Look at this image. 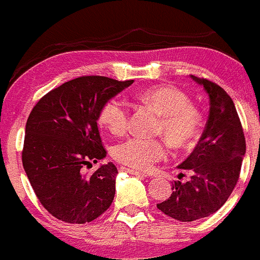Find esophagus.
<instances>
[{"label":"esophagus","mask_w":260,"mask_h":260,"mask_svg":"<svg viewBox=\"0 0 260 260\" xmlns=\"http://www.w3.org/2000/svg\"><path fill=\"white\" fill-rule=\"evenodd\" d=\"M121 170H123V172L128 173V174H132V175H137V176H147L144 173H141L138 172V170H133V169H129V168H122Z\"/></svg>","instance_id":"1"}]
</instances>
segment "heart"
Returning a JSON list of instances; mask_svg holds the SVG:
<instances>
[{
  "mask_svg": "<svg viewBox=\"0 0 260 260\" xmlns=\"http://www.w3.org/2000/svg\"><path fill=\"white\" fill-rule=\"evenodd\" d=\"M137 100L160 115L156 133L164 136L173 148L187 149L198 143L204 119L184 91L172 85H156L139 91ZM98 121L108 132L119 136L127 131L129 111L118 99H110L100 108ZM167 153L168 145L162 138L133 137L113 149L116 160L133 170H148L154 162L164 159Z\"/></svg>",
  "mask_w": 260,
  "mask_h": 260,
  "instance_id": "b5f03b06",
  "label": "heart"
}]
</instances>
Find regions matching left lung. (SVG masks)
Segmentation results:
<instances>
[{"label": "left lung", "instance_id": "1", "mask_svg": "<svg viewBox=\"0 0 260 260\" xmlns=\"http://www.w3.org/2000/svg\"><path fill=\"white\" fill-rule=\"evenodd\" d=\"M210 98V115L198 145L179 169L190 180L174 181L170 198L156 205L164 215L180 222L207 217L222 207L237 185L246 138L232 99L216 82L191 75Z\"/></svg>", "mask_w": 260, "mask_h": 260}]
</instances>
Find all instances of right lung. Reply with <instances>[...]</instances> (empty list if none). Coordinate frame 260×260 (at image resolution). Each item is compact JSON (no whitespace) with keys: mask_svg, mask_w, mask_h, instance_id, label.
I'll list each match as a JSON object with an SVG mask.
<instances>
[{"mask_svg":"<svg viewBox=\"0 0 260 260\" xmlns=\"http://www.w3.org/2000/svg\"><path fill=\"white\" fill-rule=\"evenodd\" d=\"M133 80L80 76L49 91L37 102L25 124L22 162L39 202L67 223L96 219L112 204L118 172L106 156L98 127L100 108Z\"/></svg>","mask_w":260,"mask_h":260,"instance_id":"add662e5","label":"right lung"}]
</instances>
